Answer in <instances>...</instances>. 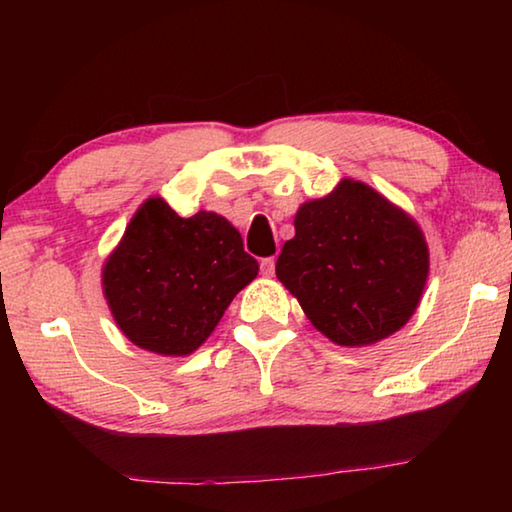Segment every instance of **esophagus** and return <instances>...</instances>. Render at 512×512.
I'll return each instance as SVG.
<instances>
[{"label": "esophagus", "instance_id": "obj_1", "mask_svg": "<svg viewBox=\"0 0 512 512\" xmlns=\"http://www.w3.org/2000/svg\"><path fill=\"white\" fill-rule=\"evenodd\" d=\"M259 271H262L264 277H273V273H275V257L262 259V264H259Z\"/></svg>", "mask_w": 512, "mask_h": 512}]
</instances>
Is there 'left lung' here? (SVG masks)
<instances>
[{
  "instance_id": "left-lung-1",
  "label": "left lung",
  "mask_w": 512,
  "mask_h": 512,
  "mask_svg": "<svg viewBox=\"0 0 512 512\" xmlns=\"http://www.w3.org/2000/svg\"><path fill=\"white\" fill-rule=\"evenodd\" d=\"M293 225L275 275L320 334L363 348L409 323L429 277L427 239L409 212L343 178L327 196L302 203Z\"/></svg>"
}]
</instances>
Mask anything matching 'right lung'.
Returning <instances> with one entry per match:
<instances>
[{
    "mask_svg": "<svg viewBox=\"0 0 512 512\" xmlns=\"http://www.w3.org/2000/svg\"><path fill=\"white\" fill-rule=\"evenodd\" d=\"M257 271L225 216L198 210L185 219L151 196L103 262L101 289L128 341L162 357H187Z\"/></svg>",
    "mask_w": 512,
    "mask_h": 512,
    "instance_id": "add662e5",
    "label": "right lung"
}]
</instances>
